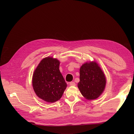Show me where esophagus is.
<instances>
[{
    "mask_svg": "<svg viewBox=\"0 0 134 134\" xmlns=\"http://www.w3.org/2000/svg\"><path fill=\"white\" fill-rule=\"evenodd\" d=\"M69 85L71 86H75V83L74 82H69Z\"/></svg>",
    "mask_w": 134,
    "mask_h": 134,
    "instance_id": "esophagus-1",
    "label": "esophagus"
}]
</instances>
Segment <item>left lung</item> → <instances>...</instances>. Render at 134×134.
I'll return each instance as SVG.
<instances>
[{
    "mask_svg": "<svg viewBox=\"0 0 134 134\" xmlns=\"http://www.w3.org/2000/svg\"><path fill=\"white\" fill-rule=\"evenodd\" d=\"M106 83V76L97 62L87 61L82 65L78 87L85 99H97L104 92Z\"/></svg>",
    "mask_w": 134,
    "mask_h": 134,
    "instance_id": "left-lung-1",
    "label": "left lung"
}]
</instances>
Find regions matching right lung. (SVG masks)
I'll return each mask as SVG.
<instances>
[{
	"label": "right lung",
	"instance_id": "right-lung-1",
	"mask_svg": "<svg viewBox=\"0 0 134 134\" xmlns=\"http://www.w3.org/2000/svg\"><path fill=\"white\" fill-rule=\"evenodd\" d=\"M59 60L51 56L42 59L34 72L33 89L40 99L54 103L62 97L67 83L61 73Z\"/></svg>",
	"mask_w": 134,
	"mask_h": 134
}]
</instances>
